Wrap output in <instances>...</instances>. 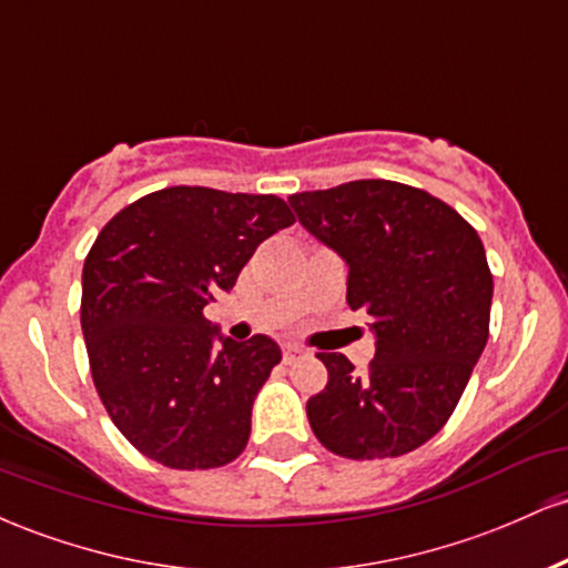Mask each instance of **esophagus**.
<instances>
[{
	"label": "esophagus",
	"instance_id": "obj_1",
	"mask_svg": "<svg viewBox=\"0 0 568 568\" xmlns=\"http://www.w3.org/2000/svg\"><path fill=\"white\" fill-rule=\"evenodd\" d=\"M302 355H304V349L296 347V344H288V347H283V361L285 363L298 361V357H302Z\"/></svg>",
	"mask_w": 568,
	"mask_h": 568
}]
</instances>
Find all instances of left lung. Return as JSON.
<instances>
[{
	"mask_svg": "<svg viewBox=\"0 0 568 568\" xmlns=\"http://www.w3.org/2000/svg\"><path fill=\"white\" fill-rule=\"evenodd\" d=\"M296 219L349 266L347 304L366 310L376 355L363 374L321 352L312 433L347 459L427 443L465 393L488 338L494 280L478 232L425 189L363 179L288 197Z\"/></svg>",
	"mask_w": 568,
	"mask_h": 568,
	"instance_id": "8db88e82",
	"label": "left lung"
}]
</instances>
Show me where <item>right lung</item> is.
Returning a JSON list of instances; mask_svg holds the SVG:
<instances>
[{"instance_id":"right-lung-1","label":"right lung","mask_w":568,"mask_h":568,"mask_svg":"<svg viewBox=\"0 0 568 568\" xmlns=\"http://www.w3.org/2000/svg\"><path fill=\"white\" fill-rule=\"evenodd\" d=\"M275 194L168 186L103 226L82 270V334L109 416L149 459L211 470L243 454L251 408L283 352L202 315L266 237L293 224Z\"/></svg>"}]
</instances>
